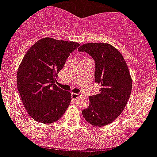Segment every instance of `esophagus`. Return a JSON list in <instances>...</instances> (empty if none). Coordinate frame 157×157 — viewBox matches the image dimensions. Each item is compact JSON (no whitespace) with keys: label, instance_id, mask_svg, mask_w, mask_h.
I'll list each match as a JSON object with an SVG mask.
<instances>
[{"label":"esophagus","instance_id":"esophagus-1","mask_svg":"<svg viewBox=\"0 0 157 157\" xmlns=\"http://www.w3.org/2000/svg\"><path fill=\"white\" fill-rule=\"evenodd\" d=\"M78 94L77 93H72V98H73V99H77V98H78Z\"/></svg>","mask_w":157,"mask_h":157}]
</instances>
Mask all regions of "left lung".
<instances>
[{
    "label": "left lung",
    "instance_id": "left-lung-1",
    "mask_svg": "<svg viewBox=\"0 0 157 157\" xmlns=\"http://www.w3.org/2000/svg\"><path fill=\"white\" fill-rule=\"evenodd\" d=\"M78 50L94 59L95 81L101 86L99 93L89 96V106L83 110V116L92 126H107L123 111L130 96L129 69L122 54L111 44L85 43Z\"/></svg>",
    "mask_w": 157,
    "mask_h": 157
}]
</instances>
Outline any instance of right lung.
Returning a JSON list of instances; mask_svg holds the SVG:
<instances>
[{
  "label": "right lung",
  "mask_w": 157,
  "mask_h": 157,
  "mask_svg": "<svg viewBox=\"0 0 157 157\" xmlns=\"http://www.w3.org/2000/svg\"><path fill=\"white\" fill-rule=\"evenodd\" d=\"M79 46L75 42L43 38L24 55L17 71V88L27 112L35 121L52 123L67 110L71 93L55 83L70 53Z\"/></svg>",
  "instance_id": "obj_1"
}]
</instances>
